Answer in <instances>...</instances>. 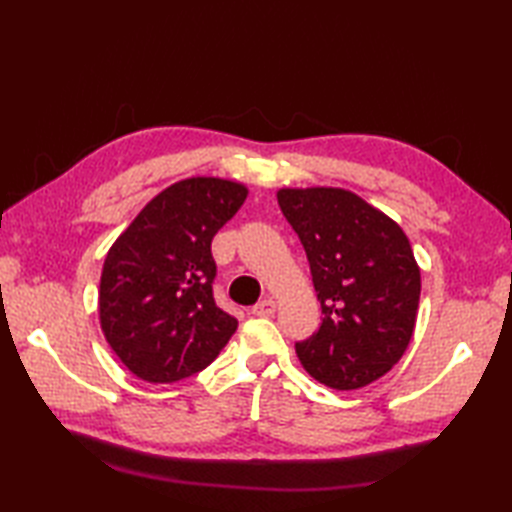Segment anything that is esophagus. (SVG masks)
<instances>
[{"label": "esophagus", "instance_id": "esophagus-1", "mask_svg": "<svg viewBox=\"0 0 512 512\" xmlns=\"http://www.w3.org/2000/svg\"><path fill=\"white\" fill-rule=\"evenodd\" d=\"M275 310H277L275 299L266 297L264 301H259V303H255L253 308H250V314H253V317H273Z\"/></svg>", "mask_w": 512, "mask_h": 512}]
</instances>
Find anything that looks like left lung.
Returning <instances> with one entry per match:
<instances>
[{
    "label": "left lung",
    "mask_w": 512,
    "mask_h": 512,
    "mask_svg": "<svg viewBox=\"0 0 512 512\" xmlns=\"http://www.w3.org/2000/svg\"><path fill=\"white\" fill-rule=\"evenodd\" d=\"M281 213L308 255L323 319L299 341L303 369L332 389L374 383L405 354L420 268L405 231L347 189H279Z\"/></svg>",
    "instance_id": "1"
}]
</instances>
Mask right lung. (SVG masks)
I'll return each mask as SVG.
<instances>
[{"instance_id":"right-lung-1","label":"right lung","mask_w":512,"mask_h":512,"mask_svg":"<svg viewBox=\"0 0 512 512\" xmlns=\"http://www.w3.org/2000/svg\"><path fill=\"white\" fill-rule=\"evenodd\" d=\"M246 195L235 180H180L147 202L107 250L101 330L134 376L176 383L198 374L237 330V319L215 306L211 242Z\"/></svg>"}]
</instances>
